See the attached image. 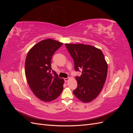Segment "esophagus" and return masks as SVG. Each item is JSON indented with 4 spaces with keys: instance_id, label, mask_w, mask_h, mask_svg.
<instances>
[{
    "instance_id": "esophagus-1",
    "label": "esophagus",
    "mask_w": 133,
    "mask_h": 133,
    "mask_svg": "<svg viewBox=\"0 0 133 133\" xmlns=\"http://www.w3.org/2000/svg\"><path fill=\"white\" fill-rule=\"evenodd\" d=\"M70 79V78H65L64 79V81H65V82H67L68 80H69Z\"/></svg>"
}]
</instances>
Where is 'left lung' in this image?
<instances>
[{"label": "left lung", "mask_w": 133, "mask_h": 133, "mask_svg": "<svg viewBox=\"0 0 133 133\" xmlns=\"http://www.w3.org/2000/svg\"><path fill=\"white\" fill-rule=\"evenodd\" d=\"M73 58L76 71L82 69V75L76 76L78 87L73 91L80 101L89 103L101 92L108 73V64L102 50L83 44H65Z\"/></svg>", "instance_id": "obj_1"}]
</instances>
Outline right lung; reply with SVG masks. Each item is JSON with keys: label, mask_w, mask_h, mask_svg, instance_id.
Here are the masks:
<instances>
[{"label": "right lung", "mask_w": 133, "mask_h": 133, "mask_svg": "<svg viewBox=\"0 0 133 133\" xmlns=\"http://www.w3.org/2000/svg\"><path fill=\"white\" fill-rule=\"evenodd\" d=\"M63 43L51 39L39 42L28 52L25 74L34 94L43 102H51L62 93L64 80L51 68L54 53Z\"/></svg>", "instance_id": "1"}]
</instances>
